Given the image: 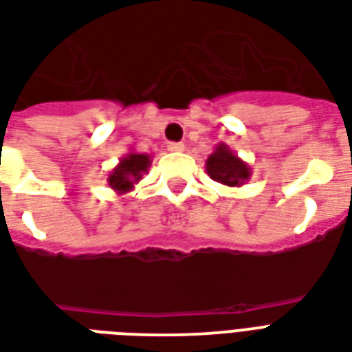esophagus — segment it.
<instances>
[{
  "label": "esophagus",
  "mask_w": 352,
  "mask_h": 352,
  "mask_svg": "<svg viewBox=\"0 0 352 352\" xmlns=\"http://www.w3.org/2000/svg\"><path fill=\"white\" fill-rule=\"evenodd\" d=\"M167 148L170 152H184L185 151V145H184V143H168Z\"/></svg>",
  "instance_id": "obj_1"
}]
</instances>
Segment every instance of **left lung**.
I'll return each instance as SVG.
<instances>
[{
  "label": "left lung",
  "instance_id": "obj_1",
  "mask_svg": "<svg viewBox=\"0 0 352 352\" xmlns=\"http://www.w3.org/2000/svg\"><path fill=\"white\" fill-rule=\"evenodd\" d=\"M206 173L226 187H242L252 178V167L236 156L226 143L214 146L206 160Z\"/></svg>",
  "mask_w": 352,
  "mask_h": 352
}]
</instances>
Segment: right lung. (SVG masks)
<instances>
[{"label": "right lung", "instance_id": "add662e5", "mask_svg": "<svg viewBox=\"0 0 352 352\" xmlns=\"http://www.w3.org/2000/svg\"><path fill=\"white\" fill-rule=\"evenodd\" d=\"M151 163L152 157L148 154L130 151L111 168V173L108 174V185L117 195H126L133 189V185L141 182L143 174L148 173Z\"/></svg>", "mask_w": 352, "mask_h": 352}]
</instances>
